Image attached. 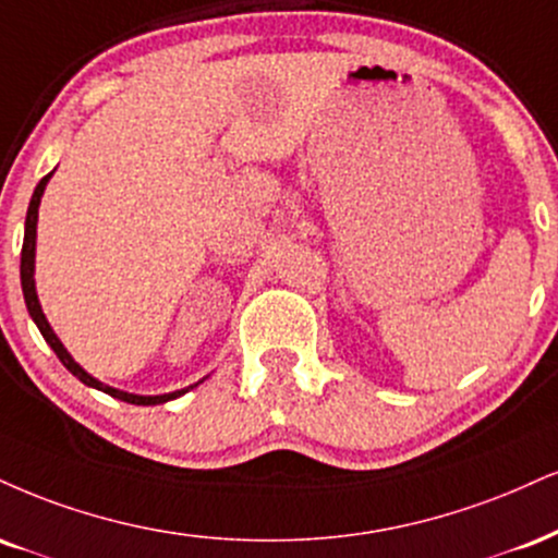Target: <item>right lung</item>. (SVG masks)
I'll return each mask as SVG.
<instances>
[{"label": "right lung", "mask_w": 558, "mask_h": 558, "mask_svg": "<svg viewBox=\"0 0 558 558\" xmlns=\"http://www.w3.org/2000/svg\"><path fill=\"white\" fill-rule=\"evenodd\" d=\"M51 173H53V171H51ZM51 173H46V177H44L41 181H38L36 192H33V197H31L28 215H25L23 254H20V283H23L25 306H28L33 322H36V327H38V330H41L46 343H49V345L53 348V353L59 355V361H62V364H64L66 368H70V372L75 374V377H77L80 381H83V385L96 387V389H100V392L111 395V398L124 400V402H132V405H160V402H169V400H173V398H181V395L190 392L192 387H197L199 381H197V385H192V387H186V389H177V392H169V395H132V392H122V389H117V387L104 385V381H98L96 377H90V374H87L85 368L80 366L77 361L72 359L70 353H66V348L62 345V340H59L57 335H53L51 325H49V322H46L44 308H41V304H38V293H36V280H33V270H36V223H38V205H41L44 190H46V184H49Z\"/></svg>", "instance_id": "right-lung-1"}]
</instances>
